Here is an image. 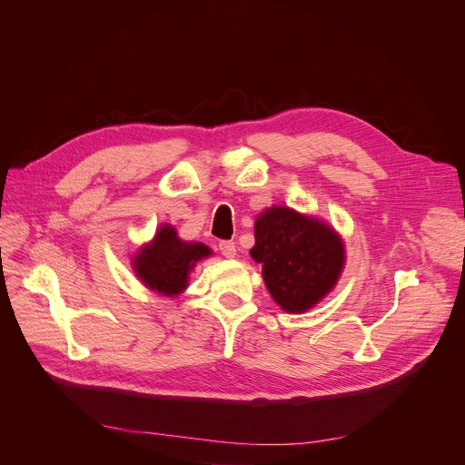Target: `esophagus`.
<instances>
[{
	"instance_id": "34e87169",
	"label": "esophagus",
	"mask_w": 465,
	"mask_h": 465,
	"mask_svg": "<svg viewBox=\"0 0 465 465\" xmlns=\"http://www.w3.org/2000/svg\"><path fill=\"white\" fill-rule=\"evenodd\" d=\"M219 251L224 258H233L237 249H235V242L233 241H221L219 242Z\"/></svg>"
}]
</instances>
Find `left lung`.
Masks as SVG:
<instances>
[{
  "label": "left lung",
  "mask_w": 465,
  "mask_h": 465,
  "mask_svg": "<svg viewBox=\"0 0 465 465\" xmlns=\"http://www.w3.org/2000/svg\"><path fill=\"white\" fill-rule=\"evenodd\" d=\"M251 256L262 263L263 281L286 312H304L336 284L344 244L323 223L288 207H271L256 221Z\"/></svg>",
  "instance_id": "obj_1"
}]
</instances>
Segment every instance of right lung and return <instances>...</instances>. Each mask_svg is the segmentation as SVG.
I'll return each instance as SVG.
<instances>
[{"mask_svg": "<svg viewBox=\"0 0 465 465\" xmlns=\"http://www.w3.org/2000/svg\"><path fill=\"white\" fill-rule=\"evenodd\" d=\"M211 251L202 242H183L172 226H163L154 241L134 258L142 282L164 295H177L187 288L189 271Z\"/></svg>", "mask_w": 465, "mask_h": 465, "instance_id": "add662e5", "label": "right lung"}]
</instances>
